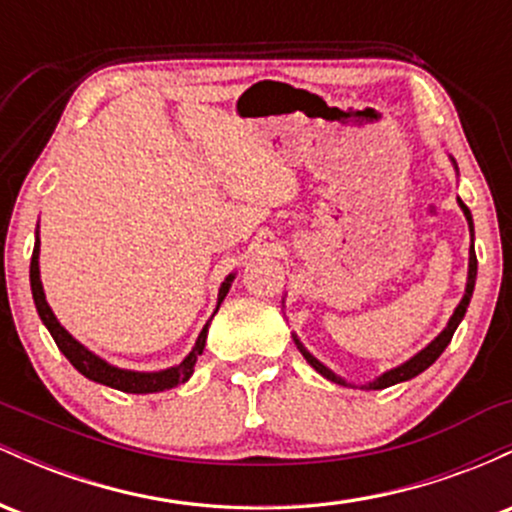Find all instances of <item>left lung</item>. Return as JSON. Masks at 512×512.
Listing matches in <instances>:
<instances>
[{
	"label": "left lung",
	"instance_id": "1",
	"mask_svg": "<svg viewBox=\"0 0 512 512\" xmlns=\"http://www.w3.org/2000/svg\"><path fill=\"white\" fill-rule=\"evenodd\" d=\"M460 207H462L464 216H467V221H469V231L474 233V226H472V214H469L467 204H464L462 199H460ZM474 279H477V252H474V243H472V248H469V279H467V291H464V298L460 301V305H457V308H455V313H452L450 322H448V327H445V330L440 332L438 337L433 339V342L428 344L424 351H419V354H416L414 358H409V361H407V363H402V366H399V368H395V370H387V373L380 375L378 380H373V383H368V385H366V390H383V387H390V385L404 383V380H411V378H416V375H419V373H424V370H426L428 366H431V363H436V358H438L440 354H443L445 346L450 344L452 334H455L457 325H460L462 317H464V313H467L469 298H472V291H474ZM293 339H296V337H293ZM296 344H298V349H301V354L305 356V361H308L310 366H313V368L317 370V373L325 375V378H327V380H332V383L344 385V380H342V378H337V375H334L330 368L322 366V363L317 361L315 356H310L308 351H305L303 346H301V342H298V339H296Z\"/></svg>",
	"mask_w": 512,
	"mask_h": 512
}]
</instances>
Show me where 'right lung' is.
<instances>
[{"label": "right lung", "instance_id": "1", "mask_svg": "<svg viewBox=\"0 0 512 512\" xmlns=\"http://www.w3.org/2000/svg\"><path fill=\"white\" fill-rule=\"evenodd\" d=\"M38 250H40V245H38V240H35L33 257H31V291H33L35 308H38L40 320L45 322V327L50 330L52 339H55L57 349H60L62 354L69 358V363H72V366L79 370L81 375H86V378L93 380V383L115 387V390H120V392H132V395H146V392H163V390H170V387L185 383V380H190L192 370H195L197 356H202V351H204V342H207L209 325H204V330L199 332L195 349L190 351V356H187L185 361L180 363V366L161 370V373H134V370H122V368L110 366V363H105L103 358L91 354V351L84 349V346L76 342L72 334H69L60 325V322H57V317L52 315L50 305H48V301H45L43 284H40ZM231 281H233V274L228 276V279L221 284L219 305H221L223 298H226L228 289H231ZM219 305H216V310H219Z\"/></svg>", "mask_w": 512, "mask_h": 512}]
</instances>
